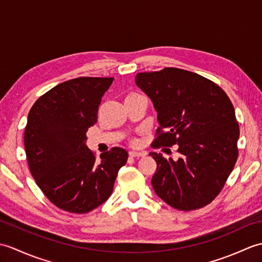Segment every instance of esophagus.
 <instances>
[{
	"label": "esophagus",
	"instance_id": "obj_1",
	"mask_svg": "<svg viewBox=\"0 0 262 262\" xmlns=\"http://www.w3.org/2000/svg\"><path fill=\"white\" fill-rule=\"evenodd\" d=\"M146 155V153H144V152H138V151H130L129 152V157H132V158H143V157H145Z\"/></svg>",
	"mask_w": 262,
	"mask_h": 262
}]
</instances>
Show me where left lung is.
<instances>
[{
    "instance_id": "left-lung-1",
    "label": "left lung",
    "mask_w": 262,
    "mask_h": 262,
    "mask_svg": "<svg viewBox=\"0 0 262 262\" xmlns=\"http://www.w3.org/2000/svg\"><path fill=\"white\" fill-rule=\"evenodd\" d=\"M136 84L152 100L160 127L152 146H178L181 157L166 160L151 152L158 168L152 186L171 207L193 210L210 204L236 163L240 135L227 94L206 77L165 68L143 72Z\"/></svg>"
}]
</instances>
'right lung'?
Listing matches in <instances>:
<instances>
[{
  "label": "right lung",
  "instance_id": "obj_1",
  "mask_svg": "<svg viewBox=\"0 0 262 262\" xmlns=\"http://www.w3.org/2000/svg\"><path fill=\"white\" fill-rule=\"evenodd\" d=\"M114 77H76L54 86L33 103L25 129L31 176L43 194L69 213L85 214L113 193L128 152L113 147L100 162L85 145L102 96Z\"/></svg>",
  "mask_w": 262,
  "mask_h": 262
}]
</instances>
